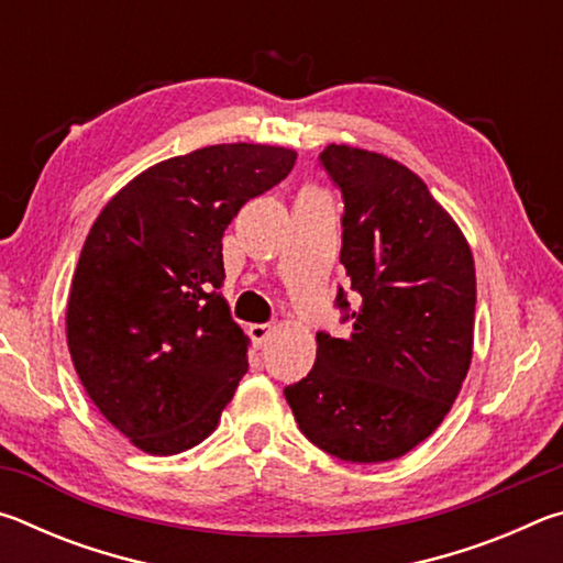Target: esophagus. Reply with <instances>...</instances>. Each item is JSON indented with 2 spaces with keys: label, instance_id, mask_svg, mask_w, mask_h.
Listing matches in <instances>:
<instances>
[{
  "label": "esophagus",
  "instance_id": "obj_1",
  "mask_svg": "<svg viewBox=\"0 0 563 563\" xmlns=\"http://www.w3.org/2000/svg\"><path fill=\"white\" fill-rule=\"evenodd\" d=\"M271 330H273V328L268 325V322H255V325L247 328V335H251V340H253V345H255V347H263V342L268 340Z\"/></svg>",
  "mask_w": 563,
  "mask_h": 563
}]
</instances>
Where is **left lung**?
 Returning <instances> with one entry per match:
<instances>
[{"label": "left lung", "mask_w": 563, "mask_h": 563, "mask_svg": "<svg viewBox=\"0 0 563 563\" xmlns=\"http://www.w3.org/2000/svg\"><path fill=\"white\" fill-rule=\"evenodd\" d=\"M340 188L335 308L347 338L320 330L316 365L285 399L300 432L342 462H389L450 412L472 362L476 275L466 238L407 166L365 148L320 154Z\"/></svg>", "instance_id": "left-lung-1"}]
</instances>
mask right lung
I'll return each mask as SVG.
<instances>
[{"label":"right lung","instance_id":"obj_1","mask_svg":"<svg viewBox=\"0 0 563 563\" xmlns=\"http://www.w3.org/2000/svg\"><path fill=\"white\" fill-rule=\"evenodd\" d=\"M295 158L261 144L198 148L144 170L93 221L66 342L91 402L139 450H190L233 399L247 338L221 295L223 231Z\"/></svg>","mask_w":563,"mask_h":563}]
</instances>
